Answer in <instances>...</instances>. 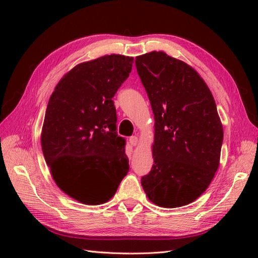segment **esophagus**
Here are the masks:
<instances>
[{
    "label": "esophagus",
    "mask_w": 258,
    "mask_h": 258,
    "mask_svg": "<svg viewBox=\"0 0 258 258\" xmlns=\"http://www.w3.org/2000/svg\"><path fill=\"white\" fill-rule=\"evenodd\" d=\"M130 143H131V145H133V146H136L138 145V143H139V139H138V136H131L130 138Z\"/></svg>",
    "instance_id": "1"
}]
</instances>
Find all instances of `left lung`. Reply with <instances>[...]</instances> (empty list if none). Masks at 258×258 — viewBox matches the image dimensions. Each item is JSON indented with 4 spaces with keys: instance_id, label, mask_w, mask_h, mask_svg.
<instances>
[{
    "instance_id": "left-lung-1",
    "label": "left lung",
    "mask_w": 258,
    "mask_h": 258,
    "mask_svg": "<svg viewBox=\"0 0 258 258\" xmlns=\"http://www.w3.org/2000/svg\"><path fill=\"white\" fill-rule=\"evenodd\" d=\"M135 65L155 119L154 164L142 186L157 206L187 205L220 165L224 133L215 101L193 68L166 53H146Z\"/></svg>"
}]
</instances>
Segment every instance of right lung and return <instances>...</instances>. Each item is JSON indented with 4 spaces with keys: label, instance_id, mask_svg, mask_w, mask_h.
I'll list each match as a JSON object with an SVG mask.
<instances>
[{
    "label": "right lung",
    "instance_id": "add662e5",
    "mask_svg": "<svg viewBox=\"0 0 258 258\" xmlns=\"http://www.w3.org/2000/svg\"><path fill=\"white\" fill-rule=\"evenodd\" d=\"M133 61L112 54L76 65L48 101L41 135L45 162L58 187L84 204L107 202L130 169L112 98Z\"/></svg>",
    "mask_w": 258,
    "mask_h": 258
}]
</instances>
